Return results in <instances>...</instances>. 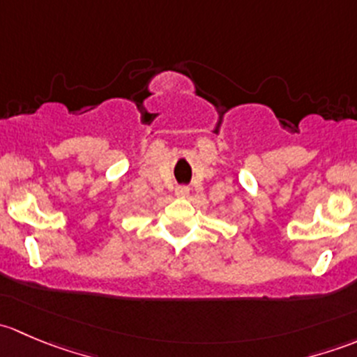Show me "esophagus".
Segmentation results:
<instances>
[{"label":"esophagus","instance_id":"esophagus-1","mask_svg":"<svg viewBox=\"0 0 357 357\" xmlns=\"http://www.w3.org/2000/svg\"><path fill=\"white\" fill-rule=\"evenodd\" d=\"M188 195H190L188 186H178V188H176V197H179V199H186Z\"/></svg>","mask_w":357,"mask_h":357}]
</instances>
